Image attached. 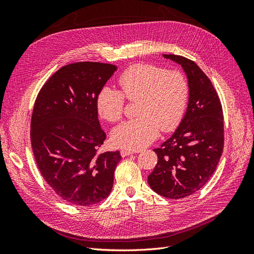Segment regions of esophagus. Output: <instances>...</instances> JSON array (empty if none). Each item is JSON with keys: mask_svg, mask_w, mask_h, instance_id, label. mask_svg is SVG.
Masks as SVG:
<instances>
[{"mask_svg": "<svg viewBox=\"0 0 254 254\" xmlns=\"http://www.w3.org/2000/svg\"><path fill=\"white\" fill-rule=\"evenodd\" d=\"M134 151H131V150H127V149H122L121 150V156L122 157H127V156H130V155H133Z\"/></svg>", "mask_w": 254, "mask_h": 254, "instance_id": "1", "label": "esophagus"}]
</instances>
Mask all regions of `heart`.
I'll use <instances>...</instances> for the list:
<instances>
[{"label":"heart","mask_w":254,"mask_h":254,"mask_svg":"<svg viewBox=\"0 0 254 254\" xmlns=\"http://www.w3.org/2000/svg\"><path fill=\"white\" fill-rule=\"evenodd\" d=\"M119 84L121 91L107 86L99 90L96 97L98 114L108 122H118L123 117L126 98L129 102L139 101V118L113 129L114 145L129 150L141 149L156 139L160 129L172 131L180 124L189 98V84L181 72L140 64L123 72Z\"/></svg>","instance_id":"obj_1"}]
</instances>
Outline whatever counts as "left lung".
Masks as SVG:
<instances>
[{
	"label": "left lung",
	"mask_w": 254,
	"mask_h": 254,
	"mask_svg": "<svg viewBox=\"0 0 254 254\" xmlns=\"http://www.w3.org/2000/svg\"><path fill=\"white\" fill-rule=\"evenodd\" d=\"M180 64L189 82V104L178 128L160 148L148 184L159 195L181 199L209 181L224 149V115L217 92L194 61L166 55Z\"/></svg>",
	"instance_id": "obj_1"
}]
</instances>
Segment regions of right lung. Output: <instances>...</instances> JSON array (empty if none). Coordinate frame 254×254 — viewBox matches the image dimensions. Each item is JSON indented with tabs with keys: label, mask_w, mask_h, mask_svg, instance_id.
Wrapping results in <instances>:
<instances>
[{
	"label": "right lung",
	"mask_w": 254,
	"mask_h": 254,
	"mask_svg": "<svg viewBox=\"0 0 254 254\" xmlns=\"http://www.w3.org/2000/svg\"><path fill=\"white\" fill-rule=\"evenodd\" d=\"M101 63L64 65L43 84L30 122L38 168L63 200L80 206L101 202L113 187L120 151L98 153L106 140L96 97L117 71Z\"/></svg>",
	"instance_id": "add662e5"
}]
</instances>
